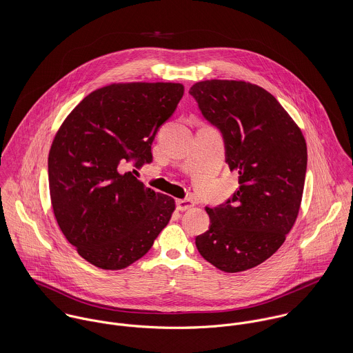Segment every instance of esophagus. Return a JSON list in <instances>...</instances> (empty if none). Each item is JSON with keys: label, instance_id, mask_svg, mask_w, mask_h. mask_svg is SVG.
<instances>
[{"label": "esophagus", "instance_id": "1", "mask_svg": "<svg viewBox=\"0 0 353 353\" xmlns=\"http://www.w3.org/2000/svg\"><path fill=\"white\" fill-rule=\"evenodd\" d=\"M194 206V202L192 200H178L176 201V209L183 212V210H188V209H192Z\"/></svg>", "mask_w": 353, "mask_h": 353}]
</instances>
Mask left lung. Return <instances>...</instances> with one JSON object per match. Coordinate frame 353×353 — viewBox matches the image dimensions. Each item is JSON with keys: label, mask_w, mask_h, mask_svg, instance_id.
<instances>
[{"label": "left lung", "mask_w": 353, "mask_h": 353, "mask_svg": "<svg viewBox=\"0 0 353 353\" xmlns=\"http://www.w3.org/2000/svg\"><path fill=\"white\" fill-rule=\"evenodd\" d=\"M189 94L217 126L225 161L239 175L232 199L205 208L210 227L196 238L202 256L236 273L280 249L302 203L307 145L301 128L266 90L241 80H205Z\"/></svg>", "instance_id": "1"}]
</instances>
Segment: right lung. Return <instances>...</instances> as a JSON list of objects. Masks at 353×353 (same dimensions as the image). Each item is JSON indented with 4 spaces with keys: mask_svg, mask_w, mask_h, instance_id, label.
Wrapping results in <instances>:
<instances>
[{
    "mask_svg": "<svg viewBox=\"0 0 353 353\" xmlns=\"http://www.w3.org/2000/svg\"><path fill=\"white\" fill-rule=\"evenodd\" d=\"M183 92L179 83H114L85 97L55 133L49 152L52 212L68 242L94 266L128 268L168 224L174 199L121 165L151 161L152 141Z\"/></svg>",
    "mask_w": 353,
    "mask_h": 353,
    "instance_id": "1",
    "label": "right lung"
}]
</instances>
